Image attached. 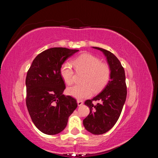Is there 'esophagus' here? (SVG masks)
I'll list each match as a JSON object with an SVG mask.
<instances>
[{
    "instance_id": "obj_1",
    "label": "esophagus",
    "mask_w": 158,
    "mask_h": 158,
    "mask_svg": "<svg viewBox=\"0 0 158 158\" xmlns=\"http://www.w3.org/2000/svg\"><path fill=\"white\" fill-rule=\"evenodd\" d=\"M77 103L78 106H81L82 105H83V102L82 100H77Z\"/></svg>"
}]
</instances>
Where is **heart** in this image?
<instances>
[{
	"instance_id": "obj_1",
	"label": "heart",
	"mask_w": 158,
	"mask_h": 158,
	"mask_svg": "<svg viewBox=\"0 0 158 158\" xmlns=\"http://www.w3.org/2000/svg\"><path fill=\"white\" fill-rule=\"evenodd\" d=\"M76 70L83 72L82 84L74 85L66 89V93L74 98H86L94 92H98L104 88L111 76V69L106 63H101L98 57L91 54L81 55L73 60ZM62 79L68 85L73 82L74 72L69 62H64L60 68Z\"/></svg>"
}]
</instances>
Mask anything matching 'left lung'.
<instances>
[{"instance_id": "left-lung-1", "label": "left lung", "mask_w": 158, "mask_h": 158, "mask_svg": "<svg viewBox=\"0 0 158 158\" xmlns=\"http://www.w3.org/2000/svg\"><path fill=\"white\" fill-rule=\"evenodd\" d=\"M92 48L102 51L106 57L111 69V76L101 92L85 102L90 111L83 120V125L88 132L94 135H102L115 125L121 115L127 98L126 78L125 70L115 55L99 47ZM92 101H99L100 103L94 105Z\"/></svg>"}]
</instances>
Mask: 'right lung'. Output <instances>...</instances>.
<instances>
[{
	"mask_svg": "<svg viewBox=\"0 0 158 158\" xmlns=\"http://www.w3.org/2000/svg\"><path fill=\"white\" fill-rule=\"evenodd\" d=\"M79 50L53 47L38 55L27 71L26 106L35 126L43 133L55 135L67 125L78 106L76 99L64 95L60 66Z\"/></svg>",
	"mask_w": 158,
	"mask_h": 158,
	"instance_id": "obj_1",
	"label": "right lung"
}]
</instances>
